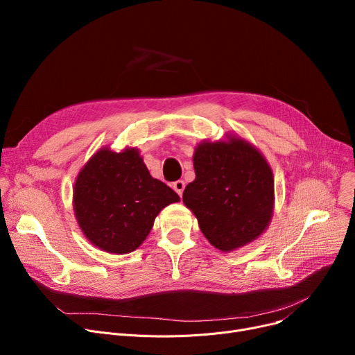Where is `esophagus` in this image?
<instances>
[{
	"label": "esophagus",
	"instance_id": "obj_1",
	"mask_svg": "<svg viewBox=\"0 0 355 355\" xmlns=\"http://www.w3.org/2000/svg\"><path fill=\"white\" fill-rule=\"evenodd\" d=\"M184 187H185V182L182 180H178L173 184V189L175 190V193L181 197L182 196V191H184Z\"/></svg>",
	"mask_w": 355,
	"mask_h": 355
}]
</instances>
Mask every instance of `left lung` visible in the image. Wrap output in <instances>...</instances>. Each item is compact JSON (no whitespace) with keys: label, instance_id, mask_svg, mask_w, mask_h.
Wrapping results in <instances>:
<instances>
[{"label":"left lung","instance_id":"8db88e82","mask_svg":"<svg viewBox=\"0 0 355 355\" xmlns=\"http://www.w3.org/2000/svg\"><path fill=\"white\" fill-rule=\"evenodd\" d=\"M196 180L182 201L198 220L202 234L221 250L245 246L262 234L273 213V174L248 141L201 142L193 157Z\"/></svg>","mask_w":355,"mask_h":355}]
</instances>
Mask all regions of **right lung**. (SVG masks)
<instances>
[{"instance_id":"obj_1","label":"right lung","mask_w":355,"mask_h":355,"mask_svg":"<svg viewBox=\"0 0 355 355\" xmlns=\"http://www.w3.org/2000/svg\"><path fill=\"white\" fill-rule=\"evenodd\" d=\"M180 201L153 178L137 148H102L82 168L73 191L79 226L90 243L115 254L134 252L151 232L158 213Z\"/></svg>"}]
</instances>
